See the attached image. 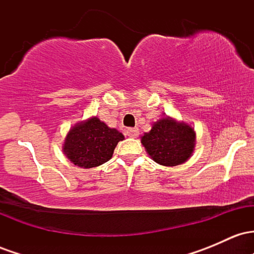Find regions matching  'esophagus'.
<instances>
[{"mask_svg": "<svg viewBox=\"0 0 254 254\" xmlns=\"http://www.w3.org/2000/svg\"><path fill=\"white\" fill-rule=\"evenodd\" d=\"M127 135L129 137H132V138H135V137L139 135V131H138V129H137V127H131V129L127 130Z\"/></svg>", "mask_w": 254, "mask_h": 254, "instance_id": "34e87169", "label": "esophagus"}]
</instances>
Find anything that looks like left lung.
Returning a JSON list of instances; mask_svg holds the SVG:
<instances>
[{
	"mask_svg": "<svg viewBox=\"0 0 254 254\" xmlns=\"http://www.w3.org/2000/svg\"><path fill=\"white\" fill-rule=\"evenodd\" d=\"M196 135L190 125L166 117L142 136V144L151 159L162 166L182 165L194 149Z\"/></svg>",
	"mask_w": 254,
	"mask_h": 254,
	"instance_id": "8db88e82",
	"label": "left lung"
}]
</instances>
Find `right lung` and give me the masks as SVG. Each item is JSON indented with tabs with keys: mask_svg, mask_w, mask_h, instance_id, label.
Returning a JSON list of instances; mask_svg holds the SVG:
<instances>
[{
	"mask_svg": "<svg viewBox=\"0 0 254 254\" xmlns=\"http://www.w3.org/2000/svg\"><path fill=\"white\" fill-rule=\"evenodd\" d=\"M123 139V133L93 117L69 131L63 150L74 165L92 168L109 161L116 145Z\"/></svg>",
	"mask_w": 254,
	"mask_h": 254,
	"instance_id": "right-lung-1",
	"label": "right lung"
}]
</instances>
